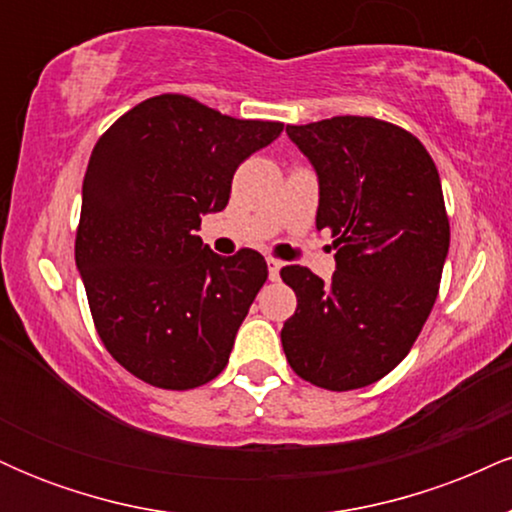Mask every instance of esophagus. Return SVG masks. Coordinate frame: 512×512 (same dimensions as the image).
<instances>
[{
	"label": "esophagus",
	"instance_id": "obj_1",
	"mask_svg": "<svg viewBox=\"0 0 512 512\" xmlns=\"http://www.w3.org/2000/svg\"><path fill=\"white\" fill-rule=\"evenodd\" d=\"M281 264L279 260H274V257H267V267H269V279H279V272H281Z\"/></svg>",
	"mask_w": 512,
	"mask_h": 512
}]
</instances>
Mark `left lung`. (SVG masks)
<instances>
[{"label":"left lung","mask_w":512,"mask_h":512,"mask_svg":"<svg viewBox=\"0 0 512 512\" xmlns=\"http://www.w3.org/2000/svg\"><path fill=\"white\" fill-rule=\"evenodd\" d=\"M320 180L317 231L332 233L337 272L281 269L296 291L284 322L286 361L334 392L378 383L409 354L436 303L450 221L436 163L392 122L339 115L286 125Z\"/></svg>","instance_id":"obj_1"}]
</instances>
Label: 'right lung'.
Wrapping results in <instances>:
<instances>
[{"mask_svg":"<svg viewBox=\"0 0 512 512\" xmlns=\"http://www.w3.org/2000/svg\"><path fill=\"white\" fill-rule=\"evenodd\" d=\"M284 125L238 120L180 93L146 98L93 146L81 190L76 267L110 356L161 390L207 385L226 368L267 262L211 252L197 236L233 173Z\"/></svg>","mask_w":512,"mask_h":512,"instance_id":"1","label":"right lung"}]
</instances>
